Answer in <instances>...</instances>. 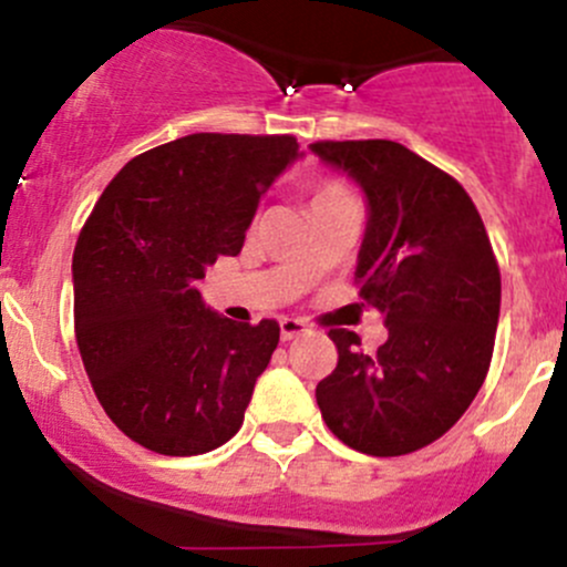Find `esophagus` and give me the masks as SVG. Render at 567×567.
I'll return each mask as SVG.
<instances>
[{"label": "esophagus", "mask_w": 567, "mask_h": 567, "mask_svg": "<svg viewBox=\"0 0 567 567\" xmlns=\"http://www.w3.org/2000/svg\"><path fill=\"white\" fill-rule=\"evenodd\" d=\"M310 326L305 323V320H299V318H282L279 320V334H282V340L288 342V340H296V337H305V334H310Z\"/></svg>", "instance_id": "obj_1"}]
</instances>
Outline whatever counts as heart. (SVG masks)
Segmentation results:
<instances>
[{"instance_id": "b5f03b06", "label": "heart", "mask_w": 567, "mask_h": 567, "mask_svg": "<svg viewBox=\"0 0 567 567\" xmlns=\"http://www.w3.org/2000/svg\"><path fill=\"white\" fill-rule=\"evenodd\" d=\"M340 194H348V188L342 186L340 181H323L312 188L310 205H318V203H323V199H331V197H340Z\"/></svg>"}]
</instances>
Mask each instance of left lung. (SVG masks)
Returning a JSON list of instances; mask_svg holds the SVG:
<instances>
[{
    "label": "left lung",
    "mask_w": 567,
    "mask_h": 567,
    "mask_svg": "<svg viewBox=\"0 0 567 567\" xmlns=\"http://www.w3.org/2000/svg\"><path fill=\"white\" fill-rule=\"evenodd\" d=\"M312 151L368 194L359 299L390 329L375 353L353 331L329 329L337 368L316 390L320 414L359 453H414L461 420L488 375L499 262L466 188L409 147L320 140Z\"/></svg>",
    "instance_id": "8db88e82"
}]
</instances>
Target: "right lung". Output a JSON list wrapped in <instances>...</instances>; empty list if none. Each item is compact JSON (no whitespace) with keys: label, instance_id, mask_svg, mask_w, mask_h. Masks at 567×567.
I'll use <instances>...</instances> for the list:
<instances>
[{"label":"right lung","instance_id":"1","mask_svg":"<svg viewBox=\"0 0 567 567\" xmlns=\"http://www.w3.org/2000/svg\"><path fill=\"white\" fill-rule=\"evenodd\" d=\"M299 156L290 134H188L131 158L73 251V329L106 416L158 455L221 447L244 422L279 323H236L197 279L236 257L260 194Z\"/></svg>","mask_w":567,"mask_h":567}]
</instances>
